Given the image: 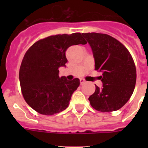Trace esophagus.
Wrapping results in <instances>:
<instances>
[{
    "instance_id": "obj_1",
    "label": "esophagus",
    "mask_w": 148,
    "mask_h": 148,
    "mask_svg": "<svg viewBox=\"0 0 148 148\" xmlns=\"http://www.w3.org/2000/svg\"><path fill=\"white\" fill-rule=\"evenodd\" d=\"M84 83H85V80L83 79H80V84H81L82 85Z\"/></svg>"
}]
</instances>
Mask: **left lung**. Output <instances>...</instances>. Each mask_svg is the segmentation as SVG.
I'll return each mask as SVG.
<instances>
[{"mask_svg": "<svg viewBox=\"0 0 148 148\" xmlns=\"http://www.w3.org/2000/svg\"><path fill=\"white\" fill-rule=\"evenodd\" d=\"M82 36L93 52L95 70L102 72L103 87L95 85L89 97L91 106L102 112L120 110L132 96L137 78L136 67L126 47L111 36L85 33Z\"/></svg>", "mask_w": 148, "mask_h": 148, "instance_id": "obj_1", "label": "left lung"}]
</instances>
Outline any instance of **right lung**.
<instances>
[{
    "mask_svg": "<svg viewBox=\"0 0 148 148\" xmlns=\"http://www.w3.org/2000/svg\"><path fill=\"white\" fill-rule=\"evenodd\" d=\"M80 33L50 36L34 43L25 53L19 70L22 95L37 112L53 115L67 108L73 92L79 86L75 78L59 77V68L67 63L69 46L86 44Z\"/></svg>",
    "mask_w": 148,
    "mask_h": 148,
    "instance_id": "obj_1",
    "label": "right lung"
}]
</instances>
